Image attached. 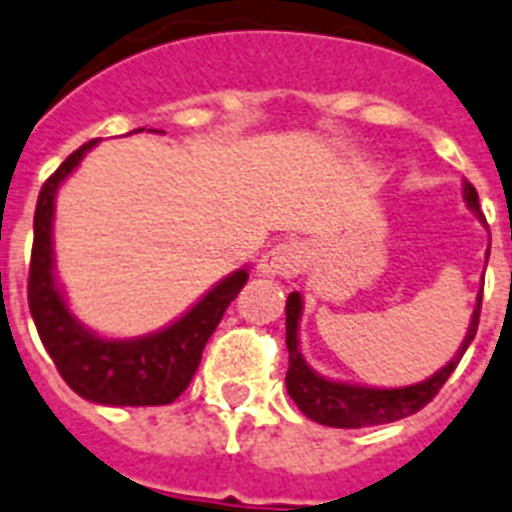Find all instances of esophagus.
<instances>
[{
	"instance_id": "1",
	"label": "esophagus",
	"mask_w": 512,
	"mask_h": 512,
	"mask_svg": "<svg viewBox=\"0 0 512 512\" xmlns=\"http://www.w3.org/2000/svg\"><path fill=\"white\" fill-rule=\"evenodd\" d=\"M310 263V257H307L305 244L297 242V239H284V242H278L276 247H270L268 252L263 255L257 270L263 273V276H297L302 270L307 268Z\"/></svg>"
}]
</instances>
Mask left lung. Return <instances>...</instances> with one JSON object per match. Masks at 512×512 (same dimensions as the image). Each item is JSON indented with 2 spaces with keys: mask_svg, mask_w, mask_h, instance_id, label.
Wrapping results in <instances>:
<instances>
[{
  "mask_svg": "<svg viewBox=\"0 0 512 512\" xmlns=\"http://www.w3.org/2000/svg\"><path fill=\"white\" fill-rule=\"evenodd\" d=\"M463 197L465 205L471 207L473 213L481 215L479 194L473 189L471 181H463ZM489 257V252H486ZM484 292V289H481ZM299 315H302V299L297 292L289 294L286 299V350H289V371H286V392L297 402L302 413L315 423L323 426H334V429H363V426H378V423H392L407 418V415L418 413L423 405H429L442 389L444 381L452 376L458 368L460 357L465 355L468 344L476 336L481 315V294L476 302V310L471 315V328L460 344L458 355L452 357L450 363L444 365L442 371L434 373L431 378L413 386H400V389H371V386H355V384H339V381H328L305 363V357L299 352Z\"/></svg>",
  "mask_w": 512,
  "mask_h": 512,
  "instance_id": "left-lung-1",
  "label": "left lung"
}]
</instances>
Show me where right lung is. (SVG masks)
I'll return each mask as SVG.
<instances>
[{
	"label": "right lung",
	"mask_w": 512,
	"mask_h": 512,
	"mask_svg": "<svg viewBox=\"0 0 512 512\" xmlns=\"http://www.w3.org/2000/svg\"><path fill=\"white\" fill-rule=\"evenodd\" d=\"M97 144L86 141L44 181L33 215V249L28 268V307L41 342L65 384L83 400L99 405H168L184 392L202 360L207 339L226 307L247 284V270H236L199 299L184 318L152 336L112 342L99 339L70 315L52 270V218L57 186Z\"/></svg>",
	"instance_id": "right-lung-1"
}]
</instances>
